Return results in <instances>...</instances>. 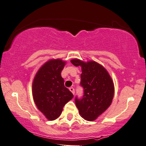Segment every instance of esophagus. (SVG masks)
Listing matches in <instances>:
<instances>
[{
    "mask_svg": "<svg viewBox=\"0 0 146 146\" xmlns=\"http://www.w3.org/2000/svg\"><path fill=\"white\" fill-rule=\"evenodd\" d=\"M69 90L72 92V94H73V95L75 94V90H74V88H69Z\"/></svg>",
    "mask_w": 146,
    "mask_h": 146,
    "instance_id": "1",
    "label": "esophagus"
}]
</instances>
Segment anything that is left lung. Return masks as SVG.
<instances>
[{
	"instance_id": "left-lung-1",
	"label": "left lung",
	"mask_w": 146,
	"mask_h": 146,
	"mask_svg": "<svg viewBox=\"0 0 146 146\" xmlns=\"http://www.w3.org/2000/svg\"><path fill=\"white\" fill-rule=\"evenodd\" d=\"M71 62L82 67L81 86L84 94L82 99L75 98L79 114L86 121H93L111 104L114 93L113 81L106 69L97 62H84L77 58Z\"/></svg>"
}]
</instances>
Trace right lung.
Returning a JSON list of instances; mask_svg holds the SVG:
<instances>
[{
    "instance_id": "1",
    "label": "right lung",
    "mask_w": 146,
    "mask_h": 146,
    "mask_svg": "<svg viewBox=\"0 0 146 146\" xmlns=\"http://www.w3.org/2000/svg\"><path fill=\"white\" fill-rule=\"evenodd\" d=\"M66 62L60 58L46 62L35 75L32 96L37 108L49 121L60 117L63 107L73 98L64 86L62 70Z\"/></svg>"
}]
</instances>
